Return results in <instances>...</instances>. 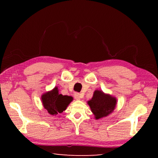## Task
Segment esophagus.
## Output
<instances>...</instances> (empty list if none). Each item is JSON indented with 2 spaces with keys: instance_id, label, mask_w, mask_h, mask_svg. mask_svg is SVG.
<instances>
[{
  "instance_id": "obj_1",
  "label": "esophagus",
  "mask_w": 158,
  "mask_h": 158,
  "mask_svg": "<svg viewBox=\"0 0 158 158\" xmlns=\"http://www.w3.org/2000/svg\"><path fill=\"white\" fill-rule=\"evenodd\" d=\"M74 98L76 99V100H80V99L81 98V95L80 94V93H74Z\"/></svg>"
}]
</instances>
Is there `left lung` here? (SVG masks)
I'll list each match as a JSON object with an SVG mask.
<instances>
[{
    "mask_svg": "<svg viewBox=\"0 0 158 158\" xmlns=\"http://www.w3.org/2000/svg\"><path fill=\"white\" fill-rule=\"evenodd\" d=\"M116 98L109 94H105L102 90H96L91 100L88 101L95 119H100L111 114L116 107Z\"/></svg>",
    "mask_w": 158,
    "mask_h": 158,
    "instance_id": "left-lung-1",
    "label": "left lung"
}]
</instances>
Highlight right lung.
Masks as SVG:
<instances>
[{"label":"right lung","instance_id":"1","mask_svg":"<svg viewBox=\"0 0 158 158\" xmlns=\"http://www.w3.org/2000/svg\"><path fill=\"white\" fill-rule=\"evenodd\" d=\"M41 99L44 108L48 113L52 116H56L65 110L73 98L59 94L58 87H55L53 90L44 93Z\"/></svg>","mask_w":158,"mask_h":158}]
</instances>
